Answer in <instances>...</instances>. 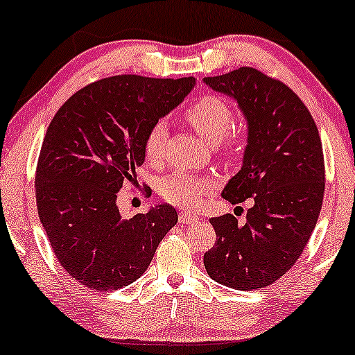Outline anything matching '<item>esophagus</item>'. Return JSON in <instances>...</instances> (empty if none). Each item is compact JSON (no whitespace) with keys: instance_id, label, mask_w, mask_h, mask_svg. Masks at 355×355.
Listing matches in <instances>:
<instances>
[{"instance_id":"34e87169","label":"esophagus","mask_w":355,"mask_h":355,"mask_svg":"<svg viewBox=\"0 0 355 355\" xmlns=\"http://www.w3.org/2000/svg\"><path fill=\"white\" fill-rule=\"evenodd\" d=\"M198 222V216L192 212H181L179 214V224H194Z\"/></svg>"}]
</instances>
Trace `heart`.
Wrapping results in <instances>:
<instances>
[{
	"label": "heart",
	"instance_id": "obj_1",
	"mask_svg": "<svg viewBox=\"0 0 355 355\" xmlns=\"http://www.w3.org/2000/svg\"><path fill=\"white\" fill-rule=\"evenodd\" d=\"M186 121L192 130L209 144H217L225 138L234 125V112L230 105L216 95H204L186 108ZM168 138V126L157 121L148 131L144 139V156L155 163L163 156L164 143ZM211 187L207 179L191 176V174H173L164 178L157 186L161 198L178 205H192Z\"/></svg>",
	"mask_w": 355,
	"mask_h": 355
}]
</instances>
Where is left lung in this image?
Masks as SVG:
<instances>
[{"mask_svg": "<svg viewBox=\"0 0 355 355\" xmlns=\"http://www.w3.org/2000/svg\"><path fill=\"white\" fill-rule=\"evenodd\" d=\"M237 102L247 121L242 168L222 198H252L247 222L212 217L216 245L204 255L209 277L235 290L268 286L296 263L316 227L324 196V156L318 126L298 95L252 67L205 77Z\"/></svg>", "mask_w": 355, "mask_h": 355, "instance_id": "8db88e82", "label": "left lung"}]
</instances>
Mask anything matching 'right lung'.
Returning a JSON list of instances; mask_svg holds the SVG:
<instances>
[{
	"mask_svg": "<svg viewBox=\"0 0 355 355\" xmlns=\"http://www.w3.org/2000/svg\"><path fill=\"white\" fill-rule=\"evenodd\" d=\"M194 85V77L102 78L52 118L36 169L37 212L57 260L80 284L113 291L137 282L176 225L169 204L123 218L116 194L144 163L148 131Z\"/></svg>",
	"mask_w": 355,
	"mask_h": 355,
	"instance_id": "obj_1",
	"label": "right lung"
}]
</instances>
